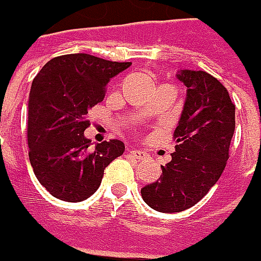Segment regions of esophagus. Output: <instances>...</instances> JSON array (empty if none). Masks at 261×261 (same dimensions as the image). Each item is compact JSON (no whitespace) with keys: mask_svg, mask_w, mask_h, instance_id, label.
Instances as JSON below:
<instances>
[{"mask_svg":"<svg viewBox=\"0 0 261 261\" xmlns=\"http://www.w3.org/2000/svg\"><path fill=\"white\" fill-rule=\"evenodd\" d=\"M130 154L135 156L136 160H144V158L146 156L145 152H144V151H139V149H132V151H130Z\"/></svg>","mask_w":261,"mask_h":261,"instance_id":"obj_1","label":"esophagus"}]
</instances>
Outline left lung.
I'll return each mask as SVG.
<instances>
[{"mask_svg":"<svg viewBox=\"0 0 261 261\" xmlns=\"http://www.w3.org/2000/svg\"><path fill=\"white\" fill-rule=\"evenodd\" d=\"M177 78L187 87L185 109L174 130L175 152L161 177L141 195L158 212L195 206L225 170L236 130V106L226 88L205 71L185 69Z\"/></svg>","mask_w":261,"mask_h":261,"instance_id":"8db88e82","label":"left lung"}]
</instances>
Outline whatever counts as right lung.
<instances>
[{"mask_svg": "<svg viewBox=\"0 0 261 261\" xmlns=\"http://www.w3.org/2000/svg\"><path fill=\"white\" fill-rule=\"evenodd\" d=\"M130 62L106 61L88 54L56 56L36 75L29 95V158L39 183L65 202H81L101 183L105 168L125 151L110 139L90 149L84 136L87 113L103 101L110 78Z\"/></svg>", "mask_w": 261, "mask_h": 261, "instance_id": "right-lung-1", "label": "right lung"}]
</instances>
